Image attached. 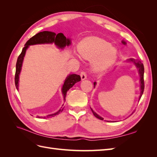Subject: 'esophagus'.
Returning <instances> with one entry per match:
<instances>
[{"label": "esophagus", "instance_id": "esophagus-1", "mask_svg": "<svg viewBox=\"0 0 157 157\" xmlns=\"http://www.w3.org/2000/svg\"><path fill=\"white\" fill-rule=\"evenodd\" d=\"M80 77H81V79L83 80H85L87 78V75L86 74V73L84 72V71H82L81 73H80Z\"/></svg>", "mask_w": 157, "mask_h": 157}]
</instances>
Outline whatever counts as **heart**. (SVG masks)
<instances>
[{
	"instance_id": "heart-1",
	"label": "heart",
	"mask_w": 157,
	"mask_h": 157,
	"mask_svg": "<svg viewBox=\"0 0 157 157\" xmlns=\"http://www.w3.org/2000/svg\"><path fill=\"white\" fill-rule=\"evenodd\" d=\"M79 54L87 59H93V68L96 71L105 70L115 62L117 50L109 42L96 36L88 37L78 45Z\"/></svg>"
}]
</instances>
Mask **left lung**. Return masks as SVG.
I'll list each match as a JSON object with an SVG mask.
<instances>
[{"label":"left lung","mask_w":157,"mask_h":157,"mask_svg":"<svg viewBox=\"0 0 157 157\" xmlns=\"http://www.w3.org/2000/svg\"><path fill=\"white\" fill-rule=\"evenodd\" d=\"M122 42L123 44H126V42L124 41V40H122ZM128 61H132V62L134 63L135 64V65L136 66V67H137V69H138V72H139V74H140V90H141V92H140V98H139V99H140L141 98L142 94H143V93H144V87H145V86H144V64L142 63L140 61L137 60H137H135V59H128ZM96 82H95L94 83V86H96ZM92 113H93V114H94V115L95 117H96V118H99V119H100V120H101V121L103 120V118L102 117H101L100 116L98 115L96 113H95V112L92 110Z\"/></svg>","instance_id":"8db88e82"}]
</instances>
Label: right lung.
I'll return each mask as SVG.
<instances>
[{
	"label": "right lung",
	"mask_w": 157,
	"mask_h": 157,
	"mask_svg": "<svg viewBox=\"0 0 157 157\" xmlns=\"http://www.w3.org/2000/svg\"><path fill=\"white\" fill-rule=\"evenodd\" d=\"M54 43L55 45L59 48L63 49L66 46H69L71 44V40L69 39H67L63 33H58V34H56L54 32L51 31H42L37 33L35 36L31 37V39L27 40V42L25 43L24 48H23L21 53L20 55L18 56L17 60L16 62V74H15V84L17 90H18V86H19V76H20L21 69L22 67V63L23 58L25 54V52L27 49L29 48V46L31 45L34 44H52ZM80 75H76V74H71L67 76V77L66 78L64 84L63 85L62 89H61V92L63 94V99L64 101L65 100L66 94L68 90L72 88L75 83H77L79 81H80ZM62 105V106H63ZM64 108V107H63ZM63 108L61 107L59 110L54 114L52 115H47L46 117H38L39 118H49L51 117H54L57 115H58L59 113L62 112Z\"/></svg>",
	"instance_id": "right-lung-1"
}]
</instances>
